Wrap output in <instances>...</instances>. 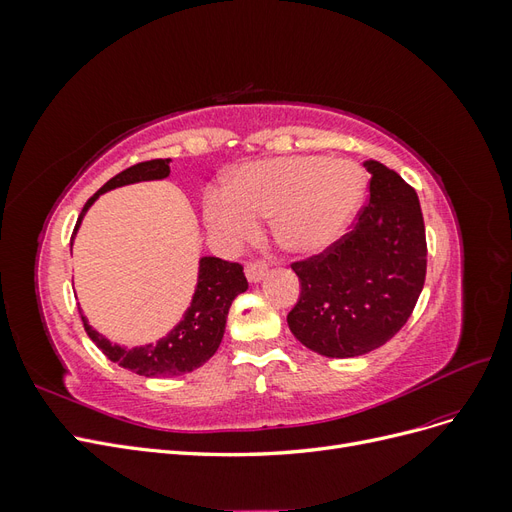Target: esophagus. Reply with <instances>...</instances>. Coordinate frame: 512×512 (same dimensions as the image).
<instances>
[{"mask_svg":"<svg viewBox=\"0 0 512 512\" xmlns=\"http://www.w3.org/2000/svg\"><path fill=\"white\" fill-rule=\"evenodd\" d=\"M265 273H267V265H265V262H262V260H252V262H247L245 275H247V280H250L252 284L260 282L262 277H265Z\"/></svg>","mask_w":512,"mask_h":512,"instance_id":"esophagus-1","label":"esophagus"}]
</instances>
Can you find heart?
<instances>
[{"mask_svg": "<svg viewBox=\"0 0 512 512\" xmlns=\"http://www.w3.org/2000/svg\"><path fill=\"white\" fill-rule=\"evenodd\" d=\"M365 196L363 170L327 156L252 162L209 192L205 220L215 235L239 243L256 235L258 218H273L286 252L312 256L344 235Z\"/></svg>", "mask_w": 512, "mask_h": 512, "instance_id": "b5f03b06", "label": "heart"}]
</instances>
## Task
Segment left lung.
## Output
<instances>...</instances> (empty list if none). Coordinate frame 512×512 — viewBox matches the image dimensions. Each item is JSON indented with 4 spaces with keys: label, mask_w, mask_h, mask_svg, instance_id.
<instances>
[{
    "label": "left lung",
    "mask_w": 512,
    "mask_h": 512,
    "mask_svg": "<svg viewBox=\"0 0 512 512\" xmlns=\"http://www.w3.org/2000/svg\"><path fill=\"white\" fill-rule=\"evenodd\" d=\"M369 200L350 232L292 262L301 297L288 327L303 346L350 359L384 346L408 322L427 273L421 203L412 185L376 160L363 164Z\"/></svg>",
    "instance_id": "8db88e82"
}]
</instances>
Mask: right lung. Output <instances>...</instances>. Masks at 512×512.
<instances>
[{
  "instance_id": "obj_1",
  "label": "right lung",
  "mask_w": 512,
  "mask_h": 512,
  "mask_svg": "<svg viewBox=\"0 0 512 512\" xmlns=\"http://www.w3.org/2000/svg\"><path fill=\"white\" fill-rule=\"evenodd\" d=\"M166 160H149L134 164L119 175L108 179L102 188L91 196L81 215L79 222L74 226V232L79 230L83 215L87 209L96 203V198L108 190L121 188V185L138 183V181H151V179H164L170 175V166ZM74 239V237H72ZM247 290V280L243 267L239 262H228L215 256L200 258L198 265V284L192 297L188 312L183 314L181 322L162 337L156 344L136 346V348H123L111 344L104 335L89 327L87 318H83V327L87 335L108 359L117 363L123 369H130L138 376L145 378H173L181 374H190L203 363H207L215 350L220 348V342L226 329V316L228 309L235 301L237 294Z\"/></svg>"
}]
</instances>
